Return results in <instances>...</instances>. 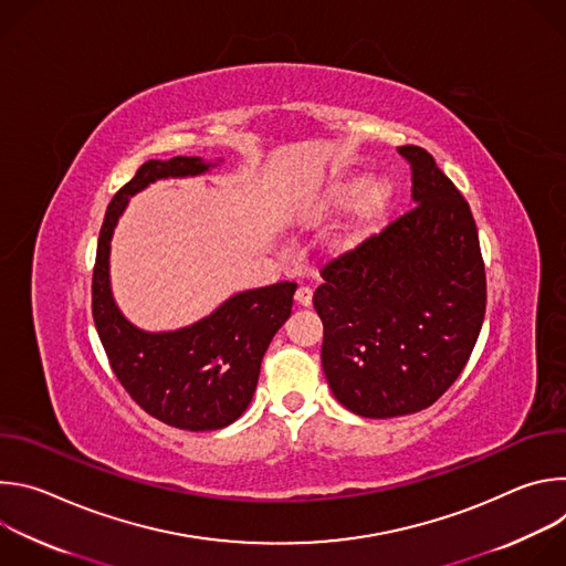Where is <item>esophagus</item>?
Wrapping results in <instances>:
<instances>
[{"instance_id":"1","label":"esophagus","mask_w":566,"mask_h":566,"mask_svg":"<svg viewBox=\"0 0 566 566\" xmlns=\"http://www.w3.org/2000/svg\"><path fill=\"white\" fill-rule=\"evenodd\" d=\"M311 300H313V291H311L308 286H300V289L295 291V302H297V304L308 306V304H311Z\"/></svg>"}]
</instances>
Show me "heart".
Masks as SVG:
<instances>
[{"instance_id":"1","label":"heart","mask_w":566,"mask_h":566,"mask_svg":"<svg viewBox=\"0 0 566 566\" xmlns=\"http://www.w3.org/2000/svg\"><path fill=\"white\" fill-rule=\"evenodd\" d=\"M396 199V186L389 179L365 181L352 177L334 181L319 197V210L334 212L352 208V219L332 237L336 253H349L376 230V226L391 210Z\"/></svg>"}]
</instances>
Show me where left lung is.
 I'll return each instance as SVG.
<instances>
[{"label": "left lung", "instance_id": "1", "mask_svg": "<svg viewBox=\"0 0 566 566\" xmlns=\"http://www.w3.org/2000/svg\"><path fill=\"white\" fill-rule=\"evenodd\" d=\"M412 208L319 271L322 369L365 419L430 408L463 371L486 313V271L468 201L430 151L402 145Z\"/></svg>", "mask_w": 566, "mask_h": 566}]
</instances>
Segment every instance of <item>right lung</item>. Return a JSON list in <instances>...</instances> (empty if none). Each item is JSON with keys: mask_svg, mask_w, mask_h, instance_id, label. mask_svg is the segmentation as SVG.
<instances>
[{"mask_svg": "<svg viewBox=\"0 0 566 566\" xmlns=\"http://www.w3.org/2000/svg\"><path fill=\"white\" fill-rule=\"evenodd\" d=\"M210 168L199 156L143 164L107 206L92 280L96 332L116 378L149 417L190 432L219 430L244 415L297 289L277 282L237 293L195 325L166 334L140 332L123 317L109 286V244L129 197L158 179L197 177Z\"/></svg>", "mask_w": 566, "mask_h": 566, "instance_id": "add662e5", "label": "right lung"}]
</instances>
